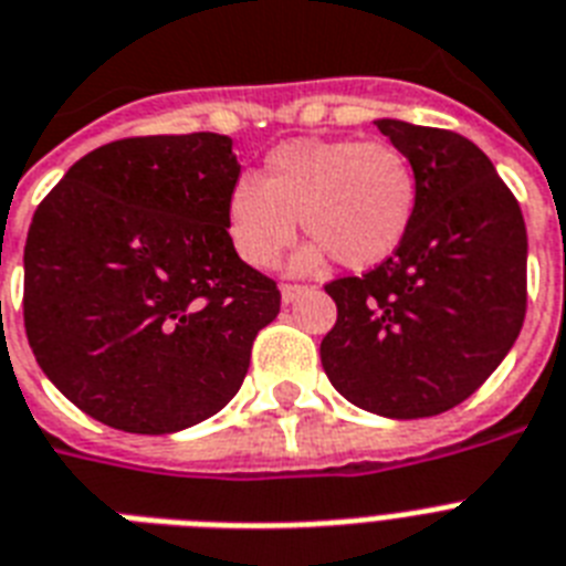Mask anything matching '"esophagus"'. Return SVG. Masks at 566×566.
<instances>
[{"label": "esophagus", "instance_id": "esophagus-1", "mask_svg": "<svg viewBox=\"0 0 566 566\" xmlns=\"http://www.w3.org/2000/svg\"><path fill=\"white\" fill-rule=\"evenodd\" d=\"M302 293H307L305 284H282V302L284 305H291V302H296Z\"/></svg>", "mask_w": 566, "mask_h": 566}]
</instances>
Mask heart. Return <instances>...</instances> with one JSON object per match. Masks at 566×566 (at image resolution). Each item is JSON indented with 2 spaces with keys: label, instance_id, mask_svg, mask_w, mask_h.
Masks as SVG:
<instances>
[{
  "label": "heart",
  "instance_id": "obj_1",
  "mask_svg": "<svg viewBox=\"0 0 566 566\" xmlns=\"http://www.w3.org/2000/svg\"><path fill=\"white\" fill-rule=\"evenodd\" d=\"M410 159L387 142L296 139L273 148L261 179L241 177L229 191V241L250 268H273L296 238V218L311 247L296 270L334 255L348 270L389 259L416 214Z\"/></svg>",
  "mask_w": 566,
  "mask_h": 566
}]
</instances>
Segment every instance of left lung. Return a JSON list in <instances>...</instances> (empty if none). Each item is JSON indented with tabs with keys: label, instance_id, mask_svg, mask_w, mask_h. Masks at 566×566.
<instances>
[{
	"label": "left lung",
	"instance_id": "left-lung-1",
	"mask_svg": "<svg viewBox=\"0 0 566 566\" xmlns=\"http://www.w3.org/2000/svg\"><path fill=\"white\" fill-rule=\"evenodd\" d=\"M412 165L416 214L387 261L325 284L337 323L319 357L360 410L427 418L457 407L509 355L526 316V223L474 142L380 118Z\"/></svg>",
	"mask_w": 566,
	"mask_h": 566
}]
</instances>
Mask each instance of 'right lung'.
Wrapping results in <instances>:
<instances>
[{"instance_id": "add662e5", "label": "right lung", "mask_w": 566, "mask_h": 566, "mask_svg": "<svg viewBox=\"0 0 566 566\" xmlns=\"http://www.w3.org/2000/svg\"><path fill=\"white\" fill-rule=\"evenodd\" d=\"M238 177L229 136H133L77 159L36 206L22 293L29 346L101 424L177 433L241 389L282 293L229 241Z\"/></svg>"}]
</instances>
